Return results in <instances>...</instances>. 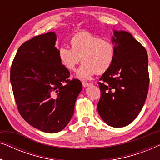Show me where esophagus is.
<instances>
[{
    "mask_svg": "<svg viewBox=\"0 0 160 160\" xmlns=\"http://www.w3.org/2000/svg\"><path fill=\"white\" fill-rule=\"evenodd\" d=\"M91 84H89V83H87V82H82V85H83V87H88V86H89V85H90Z\"/></svg>",
    "mask_w": 160,
    "mask_h": 160,
    "instance_id": "esophagus-1",
    "label": "esophagus"
}]
</instances>
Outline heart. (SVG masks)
Wrapping results in <instances>:
<instances>
[{"instance_id": "1", "label": "heart", "mask_w": 160, "mask_h": 160, "mask_svg": "<svg viewBox=\"0 0 160 160\" xmlns=\"http://www.w3.org/2000/svg\"><path fill=\"white\" fill-rule=\"evenodd\" d=\"M70 43L71 49L68 47L59 49V59L63 66L71 71H74L82 60L84 65L76 74L82 79H89L95 73H106L114 62L116 47L110 39L81 32L71 37Z\"/></svg>"}]
</instances>
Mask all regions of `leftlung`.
I'll return each instance as SVG.
<instances>
[{
    "mask_svg": "<svg viewBox=\"0 0 160 160\" xmlns=\"http://www.w3.org/2000/svg\"><path fill=\"white\" fill-rule=\"evenodd\" d=\"M114 62L98 82V111L111 127L128 125L141 112L148 91V54L143 46L126 31L113 30Z\"/></svg>",
    "mask_w": 160,
    "mask_h": 160,
    "instance_id": "1",
    "label": "left lung"
}]
</instances>
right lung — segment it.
<instances>
[{"label": "right lung", "mask_w": 160, "mask_h": 160, "mask_svg": "<svg viewBox=\"0 0 160 160\" xmlns=\"http://www.w3.org/2000/svg\"><path fill=\"white\" fill-rule=\"evenodd\" d=\"M54 32L25 41L17 50L10 81L22 117L33 128L55 133L62 130L73 117L82 89L78 79L70 80L55 47Z\"/></svg>", "instance_id": "right-lung-1"}]
</instances>
